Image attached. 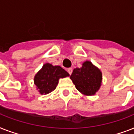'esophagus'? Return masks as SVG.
I'll list each match as a JSON object with an SVG mask.
<instances>
[{"label":"esophagus","mask_w":134,"mask_h":134,"mask_svg":"<svg viewBox=\"0 0 134 134\" xmlns=\"http://www.w3.org/2000/svg\"><path fill=\"white\" fill-rule=\"evenodd\" d=\"M72 70H73V69H71V68H69V69H67V71H68V73H69L70 75H71V73H72Z\"/></svg>","instance_id":"obj_1"}]
</instances>
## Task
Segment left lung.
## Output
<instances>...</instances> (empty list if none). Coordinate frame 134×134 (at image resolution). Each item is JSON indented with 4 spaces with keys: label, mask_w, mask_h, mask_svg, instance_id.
<instances>
[{
    "label": "left lung",
    "mask_w": 134,
    "mask_h": 134,
    "mask_svg": "<svg viewBox=\"0 0 134 134\" xmlns=\"http://www.w3.org/2000/svg\"><path fill=\"white\" fill-rule=\"evenodd\" d=\"M70 79L76 88L84 95L95 94L102 85V74L90 61L83 63L81 68L73 70Z\"/></svg>",
    "instance_id": "left-lung-1"
}]
</instances>
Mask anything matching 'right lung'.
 Returning a JSON list of instances; mask_svg holds the SVG:
<instances>
[{
  "mask_svg": "<svg viewBox=\"0 0 134 134\" xmlns=\"http://www.w3.org/2000/svg\"><path fill=\"white\" fill-rule=\"evenodd\" d=\"M69 74L60 66H53L46 63L35 74L34 83L41 94H46L53 91L60 78L69 76Z\"/></svg>",
  "mask_w": 134,
  "mask_h": 134,
  "instance_id": "right-lung-1",
  "label": "right lung"
}]
</instances>
